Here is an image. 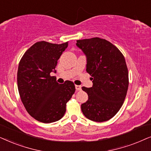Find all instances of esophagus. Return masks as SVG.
<instances>
[{
  "mask_svg": "<svg viewBox=\"0 0 151 151\" xmlns=\"http://www.w3.org/2000/svg\"><path fill=\"white\" fill-rule=\"evenodd\" d=\"M75 88H76V90H78V91H79V90H81V86L75 85Z\"/></svg>",
  "mask_w": 151,
  "mask_h": 151,
  "instance_id": "obj_1",
  "label": "esophagus"
}]
</instances>
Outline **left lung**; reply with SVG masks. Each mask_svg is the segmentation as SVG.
<instances>
[{
	"instance_id": "8db88e82",
	"label": "left lung",
	"mask_w": 151,
	"mask_h": 151,
	"mask_svg": "<svg viewBox=\"0 0 151 151\" xmlns=\"http://www.w3.org/2000/svg\"><path fill=\"white\" fill-rule=\"evenodd\" d=\"M76 45L86 55V72L93 83L91 88L82 87L88 99L81 104V111L92 121H108L120 110L127 94L128 72L124 55L98 37L77 40Z\"/></svg>"
}]
</instances>
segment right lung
<instances>
[{
	"instance_id": "obj_1",
	"label": "right lung",
	"mask_w": 151,
	"mask_h": 151,
	"mask_svg": "<svg viewBox=\"0 0 151 151\" xmlns=\"http://www.w3.org/2000/svg\"><path fill=\"white\" fill-rule=\"evenodd\" d=\"M68 45V42H37L20 61L17 72L20 96L28 113L40 122L52 123L61 119L66 104L75 92L72 81L60 84L50 76L51 72H57V61Z\"/></svg>"
}]
</instances>
